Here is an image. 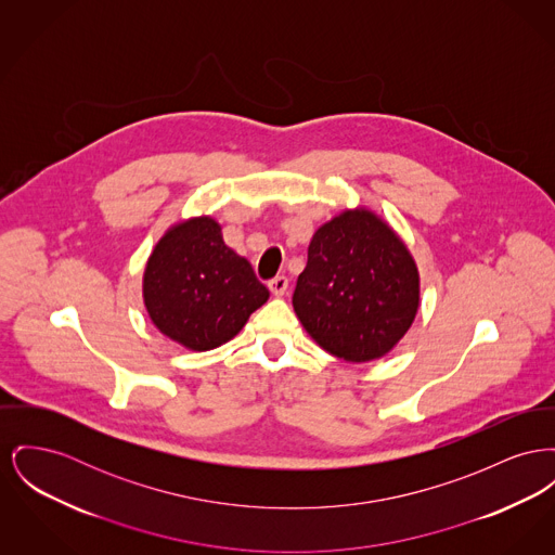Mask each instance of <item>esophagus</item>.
<instances>
[{
    "label": "esophagus",
    "mask_w": 555,
    "mask_h": 555,
    "mask_svg": "<svg viewBox=\"0 0 555 555\" xmlns=\"http://www.w3.org/2000/svg\"><path fill=\"white\" fill-rule=\"evenodd\" d=\"M268 287H270V292H272V295L281 297V295L287 294L289 281H287V276H274V279H272V281L268 283Z\"/></svg>",
    "instance_id": "34e87169"
}]
</instances>
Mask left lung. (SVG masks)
<instances>
[{
	"label": "left lung",
	"instance_id": "obj_1",
	"mask_svg": "<svg viewBox=\"0 0 555 555\" xmlns=\"http://www.w3.org/2000/svg\"><path fill=\"white\" fill-rule=\"evenodd\" d=\"M420 270L404 241L366 207L314 232L294 310L308 335L346 362L382 359L411 328Z\"/></svg>",
	"mask_w": 555,
	"mask_h": 555
}]
</instances>
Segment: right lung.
Wrapping results in <instances>:
<instances>
[{
    "instance_id": "add662e5",
    "label": "right lung",
    "mask_w": 555,
    "mask_h": 555,
    "mask_svg": "<svg viewBox=\"0 0 555 555\" xmlns=\"http://www.w3.org/2000/svg\"><path fill=\"white\" fill-rule=\"evenodd\" d=\"M146 312L164 335L193 352L230 341L270 292L234 254L222 227L198 216L167 229L144 268Z\"/></svg>"
}]
</instances>
